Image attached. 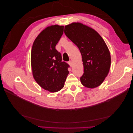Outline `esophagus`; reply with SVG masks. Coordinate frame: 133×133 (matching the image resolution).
I'll use <instances>...</instances> for the list:
<instances>
[{
    "label": "esophagus",
    "mask_w": 133,
    "mask_h": 133,
    "mask_svg": "<svg viewBox=\"0 0 133 133\" xmlns=\"http://www.w3.org/2000/svg\"><path fill=\"white\" fill-rule=\"evenodd\" d=\"M68 64H69V65H70V66H72V65H73V62H72L71 61L68 62Z\"/></svg>",
    "instance_id": "esophagus-1"
}]
</instances>
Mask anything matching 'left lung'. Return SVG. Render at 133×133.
Segmentation results:
<instances>
[{"label":"left lung","instance_id":"obj_1","mask_svg":"<svg viewBox=\"0 0 133 133\" xmlns=\"http://www.w3.org/2000/svg\"><path fill=\"white\" fill-rule=\"evenodd\" d=\"M64 33L77 46L82 56L84 73L80 77L83 85L88 88L99 86L109 71V50L97 32L80 23L65 26Z\"/></svg>","mask_w":133,"mask_h":133}]
</instances>
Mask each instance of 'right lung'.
<instances>
[{
  "instance_id": "right-lung-1",
  "label": "right lung",
  "mask_w": 133,
  "mask_h": 133,
  "mask_svg": "<svg viewBox=\"0 0 133 133\" xmlns=\"http://www.w3.org/2000/svg\"><path fill=\"white\" fill-rule=\"evenodd\" d=\"M64 26L46 28L36 38L31 52L33 75L44 89L57 92L64 86L69 65L62 61V55L55 46L62 36Z\"/></svg>"
}]
</instances>
